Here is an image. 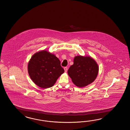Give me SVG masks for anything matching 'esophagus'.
<instances>
[{
    "mask_svg": "<svg viewBox=\"0 0 130 130\" xmlns=\"http://www.w3.org/2000/svg\"><path fill=\"white\" fill-rule=\"evenodd\" d=\"M64 70L65 72H66L67 71V67H65L64 68Z\"/></svg>",
    "mask_w": 130,
    "mask_h": 130,
    "instance_id": "esophagus-1",
    "label": "esophagus"
}]
</instances>
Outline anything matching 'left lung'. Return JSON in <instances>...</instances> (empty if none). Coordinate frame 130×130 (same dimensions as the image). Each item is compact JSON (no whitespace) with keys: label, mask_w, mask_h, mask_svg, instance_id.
Wrapping results in <instances>:
<instances>
[{"label":"left lung","mask_w":130,"mask_h":130,"mask_svg":"<svg viewBox=\"0 0 130 130\" xmlns=\"http://www.w3.org/2000/svg\"><path fill=\"white\" fill-rule=\"evenodd\" d=\"M99 66L91 57H75L73 64L70 67L68 74L77 87H83L91 84L96 78Z\"/></svg>","instance_id":"obj_1"}]
</instances>
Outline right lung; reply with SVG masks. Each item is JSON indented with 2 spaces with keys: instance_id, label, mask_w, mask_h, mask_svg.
I'll return each mask as SVG.
<instances>
[{
  "instance_id": "right-lung-1",
  "label": "right lung",
  "mask_w": 130,
  "mask_h": 130,
  "mask_svg": "<svg viewBox=\"0 0 130 130\" xmlns=\"http://www.w3.org/2000/svg\"><path fill=\"white\" fill-rule=\"evenodd\" d=\"M28 72L36 85L48 88L53 86L64 71L54 54L43 50L31 57L28 64Z\"/></svg>"
}]
</instances>
